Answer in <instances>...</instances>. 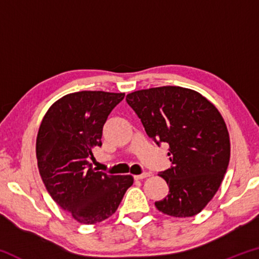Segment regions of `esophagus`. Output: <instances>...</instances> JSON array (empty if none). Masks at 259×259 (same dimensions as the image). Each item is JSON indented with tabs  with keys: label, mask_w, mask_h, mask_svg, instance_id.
Instances as JSON below:
<instances>
[{
	"label": "esophagus",
	"mask_w": 259,
	"mask_h": 259,
	"mask_svg": "<svg viewBox=\"0 0 259 259\" xmlns=\"http://www.w3.org/2000/svg\"><path fill=\"white\" fill-rule=\"evenodd\" d=\"M150 176H151L150 172H144L142 175H136V176H134V178L136 179V181H140V179L147 178V177H150Z\"/></svg>",
	"instance_id": "34e87169"
}]
</instances>
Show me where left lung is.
Returning <instances> with one entry per match:
<instances>
[{
	"mask_svg": "<svg viewBox=\"0 0 259 259\" xmlns=\"http://www.w3.org/2000/svg\"><path fill=\"white\" fill-rule=\"evenodd\" d=\"M148 137L169 145L172 165L160 172L169 194L156 201L172 217L199 213L216 194L230 162V136L213 104L194 90L160 87L126 95Z\"/></svg>",
	"mask_w": 259,
	"mask_h": 259,
	"instance_id": "8db88e82",
	"label": "left lung"
}]
</instances>
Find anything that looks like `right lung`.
<instances>
[{
    "mask_svg": "<svg viewBox=\"0 0 259 259\" xmlns=\"http://www.w3.org/2000/svg\"><path fill=\"white\" fill-rule=\"evenodd\" d=\"M124 94L80 91L64 96L48 109L38 129V171L55 202L81 224H96L116 211L130 175L96 171L89 160L102 146L103 126Z\"/></svg>",
    "mask_w": 259,
    "mask_h": 259,
    "instance_id": "1",
    "label": "right lung"
}]
</instances>
